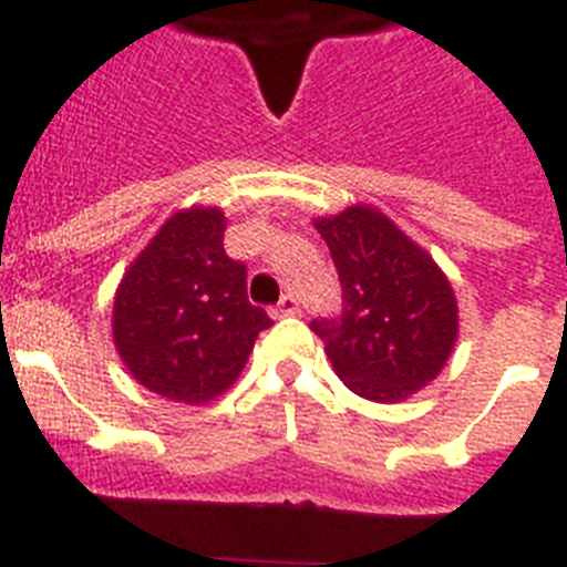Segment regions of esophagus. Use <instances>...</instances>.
I'll use <instances>...</instances> for the list:
<instances>
[{
    "label": "esophagus",
    "mask_w": 567,
    "mask_h": 567,
    "mask_svg": "<svg viewBox=\"0 0 567 567\" xmlns=\"http://www.w3.org/2000/svg\"><path fill=\"white\" fill-rule=\"evenodd\" d=\"M298 298L295 295H284V298L278 300V307L272 309L275 318H287V315H298Z\"/></svg>",
    "instance_id": "obj_1"
}]
</instances>
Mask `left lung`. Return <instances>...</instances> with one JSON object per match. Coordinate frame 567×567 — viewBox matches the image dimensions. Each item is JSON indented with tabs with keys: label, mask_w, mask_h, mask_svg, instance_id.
<instances>
[{
	"label": "left lung",
	"mask_w": 567,
	"mask_h": 567,
	"mask_svg": "<svg viewBox=\"0 0 567 567\" xmlns=\"http://www.w3.org/2000/svg\"><path fill=\"white\" fill-rule=\"evenodd\" d=\"M315 227L343 292L338 318L312 320L338 378L374 403H398L432 383L457 340V300L443 269L363 204Z\"/></svg>",
	"instance_id": "left-lung-1"
}]
</instances>
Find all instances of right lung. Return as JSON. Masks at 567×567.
<instances>
[{
	"mask_svg": "<svg viewBox=\"0 0 567 567\" xmlns=\"http://www.w3.org/2000/svg\"><path fill=\"white\" fill-rule=\"evenodd\" d=\"M227 218L193 207L167 218L130 264L113 300V340L127 372L173 403L227 392L272 327L247 298V267L224 252Z\"/></svg>",
	"mask_w": 567,
	"mask_h": 567,
	"instance_id": "obj_1",
	"label": "right lung"
}]
</instances>
